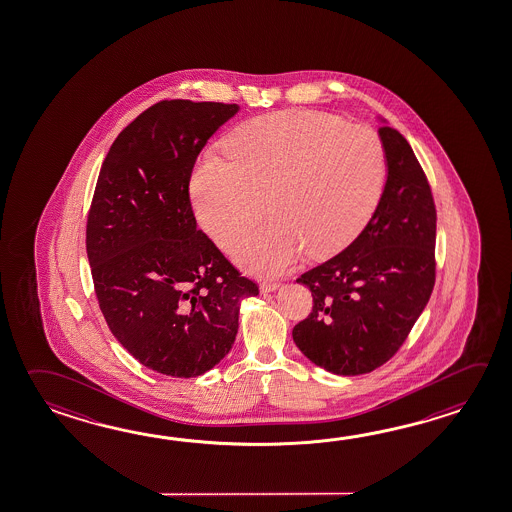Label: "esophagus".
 I'll return each instance as SVG.
<instances>
[{"label": "esophagus", "instance_id": "esophagus-1", "mask_svg": "<svg viewBox=\"0 0 512 512\" xmlns=\"http://www.w3.org/2000/svg\"><path fill=\"white\" fill-rule=\"evenodd\" d=\"M279 282H262L261 293H271V291L279 290Z\"/></svg>", "mask_w": 512, "mask_h": 512}]
</instances>
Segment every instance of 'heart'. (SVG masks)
<instances>
[{
	"label": "heart",
	"mask_w": 512,
	"mask_h": 512,
	"mask_svg": "<svg viewBox=\"0 0 512 512\" xmlns=\"http://www.w3.org/2000/svg\"><path fill=\"white\" fill-rule=\"evenodd\" d=\"M230 159L206 154L192 175L197 219L246 270L275 275L308 250L329 257L364 230L384 193L386 148L364 125L313 110L275 112L233 132Z\"/></svg>",
	"instance_id": "heart-1"
}]
</instances>
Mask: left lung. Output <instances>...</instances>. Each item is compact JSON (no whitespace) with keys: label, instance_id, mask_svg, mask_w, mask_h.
Segmentation results:
<instances>
[{"label":"left lung","instance_id":"8db88e82","mask_svg":"<svg viewBox=\"0 0 512 512\" xmlns=\"http://www.w3.org/2000/svg\"><path fill=\"white\" fill-rule=\"evenodd\" d=\"M380 121L387 179L377 212L346 250L297 279L311 291L313 309L293 340L315 366L342 377L386 364L433 293L431 186L404 135Z\"/></svg>","mask_w":512,"mask_h":512}]
</instances>
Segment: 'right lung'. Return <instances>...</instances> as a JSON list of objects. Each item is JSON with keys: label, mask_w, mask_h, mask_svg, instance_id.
I'll use <instances>...</instances> for the list:
<instances>
[{"label": "right lung", "mask_w": 512, "mask_h": 512, "mask_svg": "<svg viewBox=\"0 0 512 512\" xmlns=\"http://www.w3.org/2000/svg\"><path fill=\"white\" fill-rule=\"evenodd\" d=\"M239 105L161 101L135 117L97 177L87 255L112 335L161 375H204L232 349L239 309L259 295L197 230L190 177L197 155Z\"/></svg>", "instance_id": "add662e5"}]
</instances>
